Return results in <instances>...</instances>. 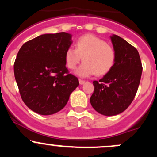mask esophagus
I'll use <instances>...</instances> for the list:
<instances>
[{"instance_id": "1", "label": "esophagus", "mask_w": 157, "mask_h": 157, "mask_svg": "<svg viewBox=\"0 0 157 157\" xmlns=\"http://www.w3.org/2000/svg\"><path fill=\"white\" fill-rule=\"evenodd\" d=\"M79 82H80V85H82V84L85 83V80H81V79H80V80H79Z\"/></svg>"}]
</instances>
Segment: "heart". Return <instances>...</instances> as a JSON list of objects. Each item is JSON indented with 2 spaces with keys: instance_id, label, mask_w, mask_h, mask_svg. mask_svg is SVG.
<instances>
[{
  "instance_id": "b5f03b06",
  "label": "heart",
  "mask_w": 157,
  "mask_h": 157,
  "mask_svg": "<svg viewBox=\"0 0 157 157\" xmlns=\"http://www.w3.org/2000/svg\"><path fill=\"white\" fill-rule=\"evenodd\" d=\"M83 60L76 74L87 77L97 74H107L113 68L116 60L115 50L104 40L93 35L81 36L75 43V48L68 47L65 52V61L70 69H75Z\"/></svg>"
}]
</instances>
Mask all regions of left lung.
<instances>
[{
	"label": "left lung",
	"mask_w": 157,
	"mask_h": 157,
	"mask_svg": "<svg viewBox=\"0 0 157 157\" xmlns=\"http://www.w3.org/2000/svg\"><path fill=\"white\" fill-rule=\"evenodd\" d=\"M116 60L113 68L99 81H94V91L90 98L95 111L105 116L123 112L137 91L142 66L136 48L122 37L111 36Z\"/></svg>",
	"instance_id": "left-lung-1"
}]
</instances>
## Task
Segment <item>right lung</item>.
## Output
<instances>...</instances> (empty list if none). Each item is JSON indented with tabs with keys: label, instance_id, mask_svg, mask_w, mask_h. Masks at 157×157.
Masks as SVG:
<instances>
[{
	"label": "right lung",
	"instance_id": "1",
	"mask_svg": "<svg viewBox=\"0 0 157 157\" xmlns=\"http://www.w3.org/2000/svg\"><path fill=\"white\" fill-rule=\"evenodd\" d=\"M71 44L70 34L59 32L40 35L20 48L14 73L21 98L32 111L41 115L58 112L79 86L66 67L65 52Z\"/></svg>",
	"mask_w": 157,
	"mask_h": 157
}]
</instances>
